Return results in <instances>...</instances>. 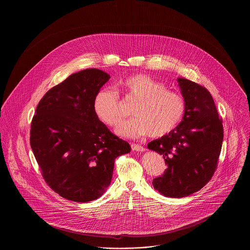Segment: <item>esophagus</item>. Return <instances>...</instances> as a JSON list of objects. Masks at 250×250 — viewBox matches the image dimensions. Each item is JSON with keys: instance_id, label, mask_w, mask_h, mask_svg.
<instances>
[{"instance_id": "obj_1", "label": "esophagus", "mask_w": 250, "mask_h": 250, "mask_svg": "<svg viewBox=\"0 0 250 250\" xmlns=\"http://www.w3.org/2000/svg\"><path fill=\"white\" fill-rule=\"evenodd\" d=\"M131 147H132V149H133L134 151H138V152H143V151H145V148L143 147L142 145H140V144L132 143V144H131Z\"/></svg>"}]
</instances>
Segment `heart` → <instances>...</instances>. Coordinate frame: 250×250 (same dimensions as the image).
Segmentation results:
<instances>
[{
  "label": "heart",
  "instance_id": "b5f03b06",
  "mask_svg": "<svg viewBox=\"0 0 250 250\" xmlns=\"http://www.w3.org/2000/svg\"><path fill=\"white\" fill-rule=\"evenodd\" d=\"M118 87L127 100L136 101L134 116L120 124L115 133L124 138L148 135L160 138L172 132L183 119L186 103L176 91L145 74H135L118 82ZM97 116L108 126L115 127L123 119L118 93L111 88L99 90L93 101Z\"/></svg>",
  "mask_w": 250,
  "mask_h": 250
}]
</instances>
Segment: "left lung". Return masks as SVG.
Wrapping results in <instances>:
<instances>
[{
    "label": "left lung",
    "mask_w": 250,
    "mask_h": 250,
    "mask_svg": "<svg viewBox=\"0 0 250 250\" xmlns=\"http://www.w3.org/2000/svg\"><path fill=\"white\" fill-rule=\"evenodd\" d=\"M186 110L170 133L148 143L163 155L167 168L153 179L156 190L167 197H185L201 189L214 175L223 140L222 119L207 88L178 78Z\"/></svg>",
    "instance_id": "8db88e82"
}]
</instances>
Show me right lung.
Listing matches in <instances>:
<instances>
[{
    "mask_svg": "<svg viewBox=\"0 0 250 250\" xmlns=\"http://www.w3.org/2000/svg\"><path fill=\"white\" fill-rule=\"evenodd\" d=\"M109 78L95 68L74 73L48 90L36 107L31 146L45 182L65 199L99 198L110 184L114 160L131 151L93 108L96 93Z\"/></svg>",
    "mask_w": 250,
    "mask_h": 250,
    "instance_id": "add662e5",
    "label": "right lung"
}]
</instances>
